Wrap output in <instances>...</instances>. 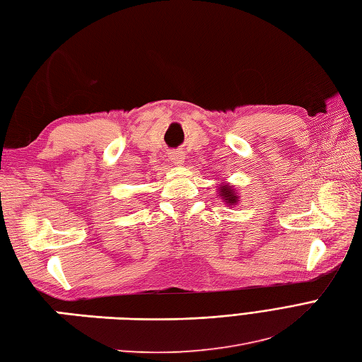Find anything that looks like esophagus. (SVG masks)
Returning <instances> with one entry per match:
<instances>
[{"label": "esophagus", "instance_id": "obj_1", "mask_svg": "<svg viewBox=\"0 0 362 362\" xmlns=\"http://www.w3.org/2000/svg\"><path fill=\"white\" fill-rule=\"evenodd\" d=\"M168 158H170L172 164L175 165H181L184 163V159H186V156H184L182 151H170V155H168Z\"/></svg>", "mask_w": 362, "mask_h": 362}]
</instances>
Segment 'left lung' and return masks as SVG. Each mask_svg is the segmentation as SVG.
<instances>
[{
  "instance_id": "1",
  "label": "left lung",
  "mask_w": 362,
  "mask_h": 362,
  "mask_svg": "<svg viewBox=\"0 0 362 362\" xmlns=\"http://www.w3.org/2000/svg\"><path fill=\"white\" fill-rule=\"evenodd\" d=\"M216 187H218V194L223 199V203H226L228 206H232V207L238 204L240 197H238V192L235 190L234 186H229L228 182L223 181V182H220V186H216Z\"/></svg>"
}]
</instances>
